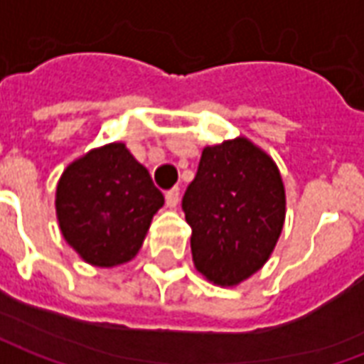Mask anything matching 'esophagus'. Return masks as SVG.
I'll return each mask as SVG.
<instances>
[{"mask_svg":"<svg viewBox=\"0 0 364 364\" xmlns=\"http://www.w3.org/2000/svg\"><path fill=\"white\" fill-rule=\"evenodd\" d=\"M179 197H181V193H179V187H173V189H169L166 193V203L169 208H175V206L179 205Z\"/></svg>","mask_w":364,"mask_h":364,"instance_id":"obj_1","label":"esophagus"}]
</instances>
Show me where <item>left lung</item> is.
<instances>
[{
	"mask_svg": "<svg viewBox=\"0 0 364 364\" xmlns=\"http://www.w3.org/2000/svg\"><path fill=\"white\" fill-rule=\"evenodd\" d=\"M195 267L232 287L263 267L284 224V187L265 151L245 138L203 150L183 195Z\"/></svg>",
	"mask_w": 364,
	"mask_h": 364,
	"instance_id": "1",
	"label": "left lung"
}]
</instances>
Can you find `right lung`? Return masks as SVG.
I'll use <instances>...</instances> for the list:
<instances>
[{
	"label": "right lung",
	"instance_id": "right-lung-1",
	"mask_svg": "<svg viewBox=\"0 0 364 364\" xmlns=\"http://www.w3.org/2000/svg\"><path fill=\"white\" fill-rule=\"evenodd\" d=\"M164 195L124 144L83 156L62 175L56 214L66 242L97 267L132 259Z\"/></svg>",
	"mask_w": 364,
	"mask_h": 364
}]
</instances>
